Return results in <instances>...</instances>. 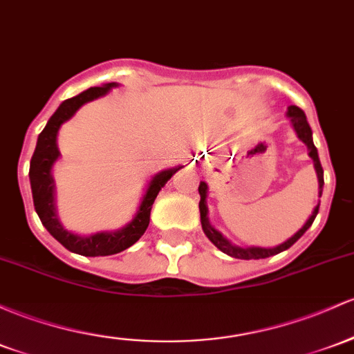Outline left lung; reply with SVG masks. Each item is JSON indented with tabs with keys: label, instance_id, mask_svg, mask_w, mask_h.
<instances>
[{
	"label": "left lung",
	"instance_id": "1",
	"mask_svg": "<svg viewBox=\"0 0 354 354\" xmlns=\"http://www.w3.org/2000/svg\"><path fill=\"white\" fill-rule=\"evenodd\" d=\"M286 115L290 119V124H292L297 138L301 139L306 146H308L309 158L313 159L314 169H316V174H317V183H319V196H321L322 186H324V171H322L319 154H317V149H316V146H314V141H313V131H310V126H309L308 119H306L304 111H302V109H299L297 106H289L287 107ZM198 192H200V198H201L200 200V218H201V228H203L205 235H207L209 242L218 248V250L223 252V254L230 255V257H235V259H243V260L267 259V257H272V255H275V254H281V252L287 250L289 247H292L294 243H296L297 240L301 239L306 232H308V228L313 225L314 218H316L317 212H319V201H317V205L314 207L313 213L309 215V218L306 220V223L302 225V227L299 228V230L292 236H290V239H287L286 242L279 243V245H275V247H254V245L240 247V245H235V243H232L228 239H225V236L221 235L212 223H209L208 207H207L208 185L205 183V181H200Z\"/></svg>",
	"mask_w": 354,
	"mask_h": 354
}]
</instances>
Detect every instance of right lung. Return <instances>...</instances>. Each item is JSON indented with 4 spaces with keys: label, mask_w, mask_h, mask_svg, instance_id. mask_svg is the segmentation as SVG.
<instances>
[{
    "label": "right lung",
    "mask_w": 354,
    "mask_h": 354,
    "mask_svg": "<svg viewBox=\"0 0 354 354\" xmlns=\"http://www.w3.org/2000/svg\"><path fill=\"white\" fill-rule=\"evenodd\" d=\"M118 82L104 84L102 87H91L87 91L80 92L79 95L72 99L64 100L53 112L52 118L46 122L45 129L38 136L37 147L30 162V185H32L33 205L37 209V215L40 216L41 223L53 239L58 240L67 250L73 254L85 255V257H104V255H114L134 245L142 235H145L147 225H149L151 208L161 188L171 180L178 169L183 166H174V168L162 169L154 174L146 186L145 195L141 198L138 209H136L133 220L127 221L124 227L111 232H97L92 235H79L67 230L60 223L55 207V180H53V165L60 158V151L57 146V136L62 124L67 122L75 115L84 104L92 102L99 97L107 95L112 88L119 87Z\"/></svg>",
    "instance_id": "1"
}]
</instances>
